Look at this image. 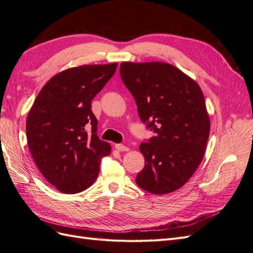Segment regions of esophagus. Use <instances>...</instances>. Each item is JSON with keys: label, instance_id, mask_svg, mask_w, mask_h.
<instances>
[{"label": "esophagus", "instance_id": "1", "mask_svg": "<svg viewBox=\"0 0 253 253\" xmlns=\"http://www.w3.org/2000/svg\"><path fill=\"white\" fill-rule=\"evenodd\" d=\"M115 148H116V150H118V151H120V152H126V151L129 150L127 147H126V145L120 144V143L115 144Z\"/></svg>", "mask_w": 253, "mask_h": 253}]
</instances>
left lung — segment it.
Returning a JSON list of instances; mask_svg holds the SVG:
<instances>
[{
  "instance_id": "obj_1",
  "label": "left lung",
  "mask_w": 253,
  "mask_h": 253,
  "mask_svg": "<svg viewBox=\"0 0 253 253\" xmlns=\"http://www.w3.org/2000/svg\"><path fill=\"white\" fill-rule=\"evenodd\" d=\"M120 76L141 121L155 133L139 145L145 164L136 183L157 195L178 190L201 165L209 138L210 118L200 85L165 62H122Z\"/></svg>"
}]
</instances>
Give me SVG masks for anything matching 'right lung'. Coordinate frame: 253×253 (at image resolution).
<instances>
[{"label": "right lung", "instance_id": "right-lung-1", "mask_svg": "<svg viewBox=\"0 0 253 253\" xmlns=\"http://www.w3.org/2000/svg\"><path fill=\"white\" fill-rule=\"evenodd\" d=\"M117 63L81 65L57 74L37 96L26 121L27 144L38 169L60 192L93 185L109 142L97 136L91 100L116 72ZM92 126V135L86 126Z\"/></svg>", "mask_w": 253, "mask_h": 253}]
</instances>
